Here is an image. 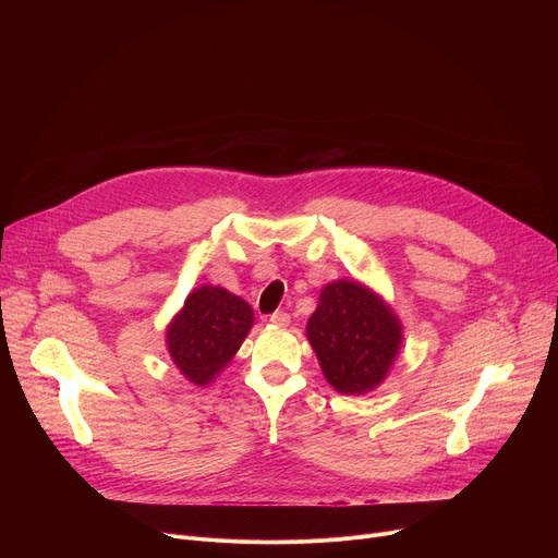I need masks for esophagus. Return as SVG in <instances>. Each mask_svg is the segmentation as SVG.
I'll return each instance as SVG.
<instances>
[{
	"mask_svg": "<svg viewBox=\"0 0 558 558\" xmlns=\"http://www.w3.org/2000/svg\"><path fill=\"white\" fill-rule=\"evenodd\" d=\"M269 318H271V324H276V326H289V314L287 312H274Z\"/></svg>",
	"mask_w": 558,
	"mask_h": 558,
	"instance_id": "esophagus-1",
	"label": "esophagus"
}]
</instances>
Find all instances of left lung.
<instances>
[{"instance_id":"left-lung-1","label":"left lung","mask_w":558,"mask_h":558,"mask_svg":"<svg viewBox=\"0 0 558 558\" xmlns=\"http://www.w3.org/2000/svg\"><path fill=\"white\" fill-rule=\"evenodd\" d=\"M307 337L339 393H366L383 383L400 348V324L373 291L337 280L320 291Z\"/></svg>"}]
</instances>
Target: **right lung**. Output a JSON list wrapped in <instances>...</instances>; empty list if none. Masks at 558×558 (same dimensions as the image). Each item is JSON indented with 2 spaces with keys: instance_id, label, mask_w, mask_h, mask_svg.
I'll return each instance as SVG.
<instances>
[{
  "instance_id": "add662e5",
  "label": "right lung",
  "mask_w": 558,
  "mask_h": 558,
  "mask_svg": "<svg viewBox=\"0 0 558 558\" xmlns=\"http://www.w3.org/2000/svg\"><path fill=\"white\" fill-rule=\"evenodd\" d=\"M251 326L253 310L246 301L205 284L192 291L169 326V355L190 383L205 387L238 353Z\"/></svg>"
}]
</instances>
